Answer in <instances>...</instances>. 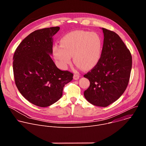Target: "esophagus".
<instances>
[{"mask_svg":"<svg viewBox=\"0 0 146 146\" xmlns=\"http://www.w3.org/2000/svg\"><path fill=\"white\" fill-rule=\"evenodd\" d=\"M80 78V76L78 75V74H74V76H73V79L74 80H78V78Z\"/></svg>","mask_w":146,"mask_h":146,"instance_id":"esophagus-1","label":"esophagus"}]
</instances>
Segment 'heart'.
<instances>
[{"mask_svg": "<svg viewBox=\"0 0 146 146\" xmlns=\"http://www.w3.org/2000/svg\"><path fill=\"white\" fill-rule=\"evenodd\" d=\"M103 48L100 36L95 32L77 31L68 33L60 40V46L55 44L53 55L62 69H66L71 63L85 70L95 66L99 60Z\"/></svg>", "mask_w": 146, "mask_h": 146, "instance_id": "obj_1", "label": "heart"}]
</instances>
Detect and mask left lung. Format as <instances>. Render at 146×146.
<instances>
[{
    "label": "left lung",
    "mask_w": 146,
    "mask_h": 146,
    "mask_svg": "<svg viewBox=\"0 0 146 146\" xmlns=\"http://www.w3.org/2000/svg\"><path fill=\"white\" fill-rule=\"evenodd\" d=\"M102 29L104 34L102 55L94 68L84 75L90 82L84 95L92 105L107 107L125 91L132 60L129 50L116 33L105 28Z\"/></svg>",
    "instance_id": "obj_1"
}]
</instances>
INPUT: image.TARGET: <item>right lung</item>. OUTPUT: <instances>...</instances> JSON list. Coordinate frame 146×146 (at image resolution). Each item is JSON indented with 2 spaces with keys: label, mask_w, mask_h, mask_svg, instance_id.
<instances>
[{
  "label": "right lung",
  "mask_w": 146,
  "mask_h": 146,
  "mask_svg": "<svg viewBox=\"0 0 146 146\" xmlns=\"http://www.w3.org/2000/svg\"><path fill=\"white\" fill-rule=\"evenodd\" d=\"M59 27L35 31L26 37L13 56V72L16 86L29 102L39 107H48L62 96L65 84L73 74L59 69L50 55L52 36Z\"/></svg>",
  "instance_id": "1"
}]
</instances>
